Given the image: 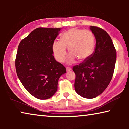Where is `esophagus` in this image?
Returning <instances> with one entry per match:
<instances>
[{
    "label": "esophagus",
    "instance_id": "1",
    "mask_svg": "<svg viewBox=\"0 0 129 129\" xmlns=\"http://www.w3.org/2000/svg\"><path fill=\"white\" fill-rule=\"evenodd\" d=\"M72 69H71V68H70V67H66V71H67V72H68V71H71Z\"/></svg>",
    "mask_w": 129,
    "mask_h": 129
}]
</instances>
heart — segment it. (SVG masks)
Here are the masks:
<instances>
[{"label": "heart", "mask_w": 129, "mask_h": 129, "mask_svg": "<svg viewBox=\"0 0 129 129\" xmlns=\"http://www.w3.org/2000/svg\"><path fill=\"white\" fill-rule=\"evenodd\" d=\"M94 44V36L90 30L72 28L62 35L60 41H54L52 50L56 60L58 62H62L65 60L68 48L69 54L67 62L71 64L77 59L84 61L89 57Z\"/></svg>", "instance_id": "obj_1"}]
</instances>
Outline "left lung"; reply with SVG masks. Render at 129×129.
<instances>
[{
    "label": "left lung",
    "instance_id": "obj_1",
    "mask_svg": "<svg viewBox=\"0 0 129 129\" xmlns=\"http://www.w3.org/2000/svg\"><path fill=\"white\" fill-rule=\"evenodd\" d=\"M96 39L95 51L86 60L73 67L75 89L78 95L93 99L105 90L112 80L117 52L112 39L101 28L90 26Z\"/></svg>",
    "mask_w": 129,
    "mask_h": 129
}]
</instances>
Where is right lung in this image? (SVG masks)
<instances>
[{"instance_id":"add662e5","label":"right lung","mask_w":129,"mask_h":129,"mask_svg":"<svg viewBox=\"0 0 129 129\" xmlns=\"http://www.w3.org/2000/svg\"><path fill=\"white\" fill-rule=\"evenodd\" d=\"M61 28H38L19 44L15 60L16 73L21 84L34 97L49 99L57 90L59 78L66 73L56 61L52 45Z\"/></svg>"}]
</instances>
